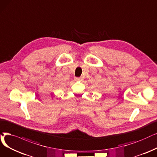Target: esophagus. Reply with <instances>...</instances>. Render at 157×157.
Returning a JSON list of instances; mask_svg holds the SVG:
<instances>
[{
  "label": "esophagus",
  "mask_w": 157,
  "mask_h": 157,
  "mask_svg": "<svg viewBox=\"0 0 157 157\" xmlns=\"http://www.w3.org/2000/svg\"><path fill=\"white\" fill-rule=\"evenodd\" d=\"M81 79H82V77H75V80H80Z\"/></svg>",
  "instance_id": "1"
}]
</instances>
